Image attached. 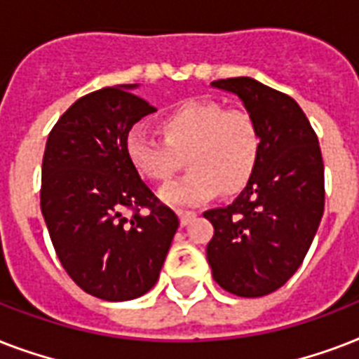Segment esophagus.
<instances>
[{"label": "esophagus", "mask_w": 359, "mask_h": 359, "mask_svg": "<svg viewBox=\"0 0 359 359\" xmlns=\"http://www.w3.org/2000/svg\"><path fill=\"white\" fill-rule=\"evenodd\" d=\"M179 219H180V225H188L190 222H194L196 219L197 214L191 212V210H179Z\"/></svg>", "instance_id": "34e87169"}]
</instances>
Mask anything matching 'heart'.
<instances>
[{
	"label": "heart",
	"mask_w": 359,
	"mask_h": 359,
	"mask_svg": "<svg viewBox=\"0 0 359 359\" xmlns=\"http://www.w3.org/2000/svg\"><path fill=\"white\" fill-rule=\"evenodd\" d=\"M163 140L135 126L126 137V154L149 180H168L186 158L190 173L160 190L173 207H194L224 191L244 190L262 152L261 130L250 114L225 109L212 100H188L160 119Z\"/></svg>",
	"instance_id": "b5f03b06"
}]
</instances>
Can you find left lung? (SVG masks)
Listing matches in <instances>:
<instances>
[{"instance_id": "obj_1", "label": "left lung", "mask_w": 359, "mask_h": 359, "mask_svg": "<svg viewBox=\"0 0 359 359\" xmlns=\"http://www.w3.org/2000/svg\"><path fill=\"white\" fill-rule=\"evenodd\" d=\"M233 93L253 117L262 152L235 201L203 214L214 225L207 245L216 283L257 298L278 290L300 268L324 212V163L315 130L289 95L240 76L210 83Z\"/></svg>"}]
</instances>
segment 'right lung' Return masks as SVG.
<instances>
[{
  "label": "right lung",
  "instance_id": "obj_1",
  "mask_svg": "<svg viewBox=\"0 0 359 359\" xmlns=\"http://www.w3.org/2000/svg\"><path fill=\"white\" fill-rule=\"evenodd\" d=\"M135 87H104L76 100L48 135L42 158L41 210L59 261L87 294L108 302L134 300L154 287L179 229L177 214L126 154L132 126L156 111Z\"/></svg>",
  "mask_w": 359,
  "mask_h": 359
}]
</instances>
